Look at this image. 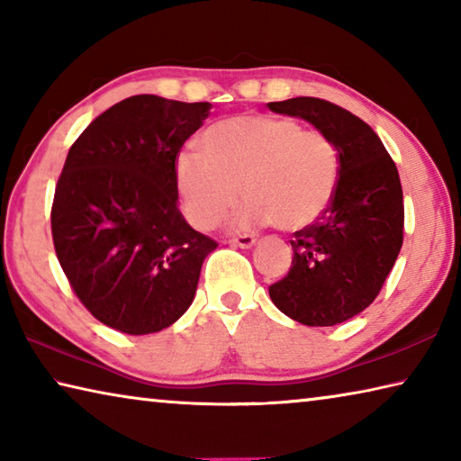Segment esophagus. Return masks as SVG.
I'll return each mask as SVG.
<instances>
[{"label":"esophagus","instance_id":"34e87169","mask_svg":"<svg viewBox=\"0 0 461 461\" xmlns=\"http://www.w3.org/2000/svg\"><path fill=\"white\" fill-rule=\"evenodd\" d=\"M231 246H240V248H252L256 244V238L249 236V233H241V236H236L230 240Z\"/></svg>","mask_w":461,"mask_h":461}]
</instances>
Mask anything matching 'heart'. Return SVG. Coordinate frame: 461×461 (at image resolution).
Masks as SVG:
<instances>
[{
  "label": "heart",
  "mask_w": 461,
  "mask_h": 461,
  "mask_svg": "<svg viewBox=\"0 0 461 461\" xmlns=\"http://www.w3.org/2000/svg\"><path fill=\"white\" fill-rule=\"evenodd\" d=\"M203 152L183 150L175 175L183 209L201 230H213L241 191L240 228L276 223L301 231L321 220L339 183V152L323 131L299 120L240 113L213 123L201 138Z\"/></svg>",
  "instance_id": "obj_1"
}]
</instances>
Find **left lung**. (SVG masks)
I'll return each instance as SVG.
<instances>
[{
  "instance_id": "obj_1",
  "label": "left lung",
  "mask_w": 461,
  "mask_h": 461,
  "mask_svg": "<svg viewBox=\"0 0 461 461\" xmlns=\"http://www.w3.org/2000/svg\"><path fill=\"white\" fill-rule=\"evenodd\" d=\"M268 107L313 123L339 152L331 205L311 228L294 231L291 270L270 285V299L303 325H338L372 305L401 252L399 170L376 131L348 109L317 97L272 101Z\"/></svg>"
}]
</instances>
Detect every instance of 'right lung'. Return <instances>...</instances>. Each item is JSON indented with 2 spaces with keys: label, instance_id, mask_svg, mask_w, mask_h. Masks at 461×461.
Wrapping results in <instances>:
<instances>
[{
  "label": "right lung",
  "instance_id": "add662e5",
  "mask_svg": "<svg viewBox=\"0 0 461 461\" xmlns=\"http://www.w3.org/2000/svg\"><path fill=\"white\" fill-rule=\"evenodd\" d=\"M212 104L134 95L75 140L54 191L57 258L89 313L128 335L156 333L191 307L217 241L178 212L175 162Z\"/></svg>",
  "mask_w": 461,
  "mask_h": 461
}]
</instances>
